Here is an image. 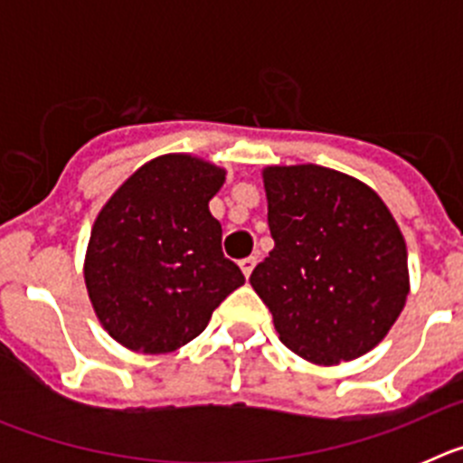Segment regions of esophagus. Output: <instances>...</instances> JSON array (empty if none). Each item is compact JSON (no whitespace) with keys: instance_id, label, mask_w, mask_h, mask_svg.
I'll return each instance as SVG.
<instances>
[{"instance_id":"34e87169","label":"esophagus","mask_w":463,"mask_h":463,"mask_svg":"<svg viewBox=\"0 0 463 463\" xmlns=\"http://www.w3.org/2000/svg\"><path fill=\"white\" fill-rule=\"evenodd\" d=\"M255 264H257V257H245V260L239 261V267H241V271H243L245 278H250Z\"/></svg>"}]
</instances>
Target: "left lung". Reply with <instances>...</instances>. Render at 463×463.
Wrapping results in <instances>:
<instances>
[{"instance_id": "8db88e82", "label": "left lung", "mask_w": 463, "mask_h": 463, "mask_svg": "<svg viewBox=\"0 0 463 463\" xmlns=\"http://www.w3.org/2000/svg\"><path fill=\"white\" fill-rule=\"evenodd\" d=\"M273 250L250 285L278 338L317 366L373 350L411 292L399 224L373 187L320 165L264 166Z\"/></svg>"}]
</instances>
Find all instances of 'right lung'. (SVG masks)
Masks as SVG:
<instances>
[{"label":"right lung","instance_id":"add662e5","mask_svg":"<svg viewBox=\"0 0 463 463\" xmlns=\"http://www.w3.org/2000/svg\"><path fill=\"white\" fill-rule=\"evenodd\" d=\"M224 175L194 155H159L101 206L85 250V288L97 320L127 350L174 353L245 282L222 255V227L208 211Z\"/></svg>","mask_w":463,"mask_h":463}]
</instances>
